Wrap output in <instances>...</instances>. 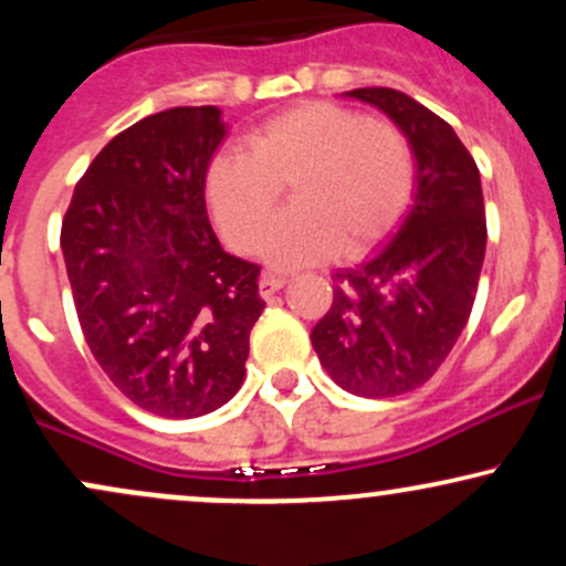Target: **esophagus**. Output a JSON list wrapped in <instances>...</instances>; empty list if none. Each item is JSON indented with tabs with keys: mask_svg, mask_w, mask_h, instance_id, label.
<instances>
[{
	"mask_svg": "<svg viewBox=\"0 0 566 566\" xmlns=\"http://www.w3.org/2000/svg\"><path fill=\"white\" fill-rule=\"evenodd\" d=\"M287 284V279L284 276H274V274H263L261 276V284H258V290H261V297H271L274 292H279Z\"/></svg>",
	"mask_w": 566,
	"mask_h": 566,
	"instance_id": "esophagus-1",
	"label": "esophagus"
}]
</instances>
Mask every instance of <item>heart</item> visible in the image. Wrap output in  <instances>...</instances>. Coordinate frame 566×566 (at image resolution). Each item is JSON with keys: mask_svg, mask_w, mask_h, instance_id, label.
<instances>
[{"mask_svg": "<svg viewBox=\"0 0 566 566\" xmlns=\"http://www.w3.org/2000/svg\"><path fill=\"white\" fill-rule=\"evenodd\" d=\"M292 184L295 210L271 231L276 269L365 255L396 229L415 191V154L391 122L337 103H301L263 122L242 148L220 151L205 172V199L223 239L261 250Z\"/></svg>", "mask_w": 566, "mask_h": 566, "instance_id": "1", "label": "heart"}]
</instances>
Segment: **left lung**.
<instances>
[{
    "label": "left lung",
    "mask_w": 566,
    "mask_h": 566,
    "mask_svg": "<svg viewBox=\"0 0 566 566\" xmlns=\"http://www.w3.org/2000/svg\"><path fill=\"white\" fill-rule=\"evenodd\" d=\"M343 95L407 135L415 191L388 242L337 271L333 305L311 343L337 386L386 399L423 386L469 322L486 250L482 178L454 129L409 95L388 87Z\"/></svg>",
    "instance_id": "left-lung-1"
}]
</instances>
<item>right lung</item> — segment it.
Returning a JSON list of instances; mask_svg holds the SVG:
<instances>
[{
	"mask_svg": "<svg viewBox=\"0 0 566 566\" xmlns=\"http://www.w3.org/2000/svg\"><path fill=\"white\" fill-rule=\"evenodd\" d=\"M226 135L218 106L135 122L93 159L63 218L84 340L159 418H199L239 391L265 308L261 265L229 255L207 218L205 172Z\"/></svg>",
	"mask_w": 566,
	"mask_h": 566,
	"instance_id": "obj_1",
	"label": "right lung"
}]
</instances>
